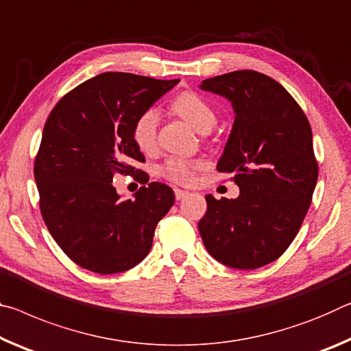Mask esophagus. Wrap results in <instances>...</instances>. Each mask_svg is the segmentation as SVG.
I'll list each match as a JSON object with an SVG mask.
<instances>
[{"mask_svg":"<svg viewBox=\"0 0 351 351\" xmlns=\"http://www.w3.org/2000/svg\"><path fill=\"white\" fill-rule=\"evenodd\" d=\"M174 194H176V199L177 200H182V199H185L188 196V191H183V189L176 188L174 189Z\"/></svg>","mask_w":351,"mask_h":351,"instance_id":"esophagus-1","label":"esophagus"}]
</instances>
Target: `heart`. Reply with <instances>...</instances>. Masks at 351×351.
<instances>
[{
	"label": "heart",
	"mask_w": 351,
	"mask_h": 351,
	"mask_svg": "<svg viewBox=\"0 0 351 351\" xmlns=\"http://www.w3.org/2000/svg\"><path fill=\"white\" fill-rule=\"evenodd\" d=\"M172 108L177 114L185 119V121L196 129L199 134L206 129H213L216 124V113L210 107L208 102L202 99L196 93H183L176 97L172 102ZM157 128H158V112L157 108H146L145 112L138 114L134 125H132V138L135 145L141 151H151L157 141ZM202 163L196 160H185V158H169L163 165L162 172L168 179L188 183L191 182L194 172H196Z\"/></svg>",
	"instance_id": "obj_1"
}]
</instances>
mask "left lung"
<instances>
[{"mask_svg": "<svg viewBox=\"0 0 351 351\" xmlns=\"http://www.w3.org/2000/svg\"><path fill=\"white\" fill-rule=\"evenodd\" d=\"M232 104L234 123L217 171L233 174L237 199H206L199 232L208 254L233 269H258L294 241L317 183L313 132L285 87L243 70L202 80Z\"/></svg>", "mask_w": 351, "mask_h": 351, "instance_id": "8db88e82", "label": "left lung"}]
</instances>
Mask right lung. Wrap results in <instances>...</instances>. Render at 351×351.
I'll return each mask as SVG.
<instances>
[{"mask_svg":"<svg viewBox=\"0 0 351 351\" xmlns=\"http://www.w3.org/2000/svg\"><path fill=\"white\" fill-rule=\"evenodd\" d=\"M179 79L158 80L130 73H102L57 102L43 128L34 177L40 210L60 249L91 272L129 271L147 256L158 221L174 205V191L149 182L123 199L113 177L134 172L145 155L132 125Z\"/></svg>","mask_w":351,"mask_h":351,"instance_id":"1","label":"right lung"}]
</instances>
